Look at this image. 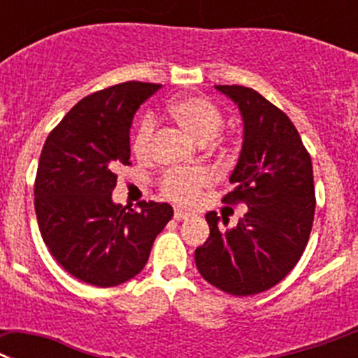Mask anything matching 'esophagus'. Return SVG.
<instances>
[{
  "label": "esophagus",
  "mask_w": 358,
  "mask_h": 358,
  "mask_svg": "<svg viewBox=\"0 0 358 358\" xmlns=\"http://www.w3.org/2000/svg\"><path fill=\"white\" fill-rule=\"evenodd\" d=\"M189 215H191V214H189V212L180 210V208H176V210H175V219H176V221H183V219H187V217H189Z\"/></svg>",
  "instance_id": "1"
}]
</instances>
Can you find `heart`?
I'll use <instances>...</instances> for the list:
<instances>
[{
    "label": "heart",
    "instance_id": "heart-1",
    "mask_svg": "<svg viewBox=\"0 0 358 358\" xmlns=\"http://www.w3.org/2000/svg\"><path fill=\"white\" fill-rule=\"evenodd\" d=\"M169 115L191 139L207 144L223 127V114L210 99L203 96H183L169 105ZM157 121L153 115H144L131 137V150L139 159H146L155 139ZM210 175L203 169L167 173L162 180V191L173 201L191 203L203 187L208 185Z\"/></svg>",
    "mask_w": 358,
    "mask_h": 358
}]
</instances>
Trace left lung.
I'll return each instance as SVG.
<instances>
[{"label": "left lung", "mask_w": 358, "mask_h": 358, "mask_svg": "<svg viewBox=\"0 0 358 358\" xmlns=\"http://www.w3.org/2000/svg\"><path fill=\"white\" fill-rule=\"evenodd\" d=\"M237 105L243 146L224 203H246L237 227L205 215L210 235L196 248L199 275L231 296H251L283 280L303 255L315 210L310 155L291 119L253 89L215 85ZM221 222L224 224H220Z\"/></svg>", "instance_id": "obj_1"}]
</instances>
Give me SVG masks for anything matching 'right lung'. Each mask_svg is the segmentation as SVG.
<instances>
[{"label": "right lung", "mask_w": 358, "mask_h": 358, "mask_svg": "<svg viewBox=\"0 0 358 358\" xmlns=\"http://www.w3.org/2000/svg\"><path fill=\"white\" fill-rule=\"evenodd\" d=\"M159 89L127 82L87 96L48 135L38 159V230L55 260L91 285L114 287L139 275L173 217L169 203L143 201L134 210L112 199L115 167L130 162L135 112Z\"/></svg>", "instance_id": "add662e5"}]
</instances>
